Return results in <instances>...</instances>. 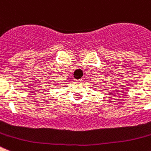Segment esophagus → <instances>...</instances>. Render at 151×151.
<instances>
[{
    "instance_id": "34e87169",
    "label": "esophagus",
    "mask_w": 151,
    "mask_h": 151,
    "mask_svg": "<svg viewBox=\"0 0 151 151\" xmlns=\"http://www.w3.org/2000/svg\"><path fill=\"white\" fill-rule=\"evenodd\" d=\"M75 82L76 83H82V79H76L75 80Z\"/></svg>"
}]
</instances>
